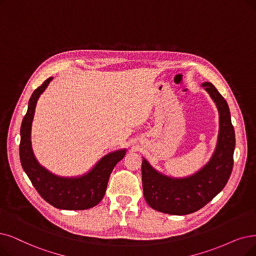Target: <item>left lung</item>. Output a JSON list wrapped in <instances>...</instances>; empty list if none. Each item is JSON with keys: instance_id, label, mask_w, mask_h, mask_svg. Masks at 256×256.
<instances>
[{"instance_id": "8db88e82", "label": "left lung", "mask_w": 256, "mask_h": 256, "mask_svg": "<svg viewBox=\"0 0 256 256\" xmlns=\"http://www.w3.org/2000/svg\"><path fill=\"white\" fill-rule=\"evenodd\" d=\"M216 103L220 114L216 148L210 160L196 173L182 178L164 176L142 158V191L148 205L156 211L185 216L193 213L213 200L226 186L233 168L235 134L229 106L211 83H202Z\"/></svg>"}]
</instances>
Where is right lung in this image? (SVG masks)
<instances>
[{"mask_svg": "<svg viewBox=\"0 0 256 256\" xmlns=\"http://www.w3.org/2000/svg\"><path fill=\"white\" fill-rule=\"evenodd\" d=\"M52 78L36 88L29 100L27 114L21 126L20 160L22 167L38 194L50 205L64 210H85L96 206L104 198L112 170L126 154V149L116 150L102 158L96 165L78 178H63L49 172L36 160L32 147V126L36 106Z\"/></svg>", "mask_w": 256, "mask_h": 256, "instance_id": "right-lung-1", "label": "right lung"}]
</instances>
